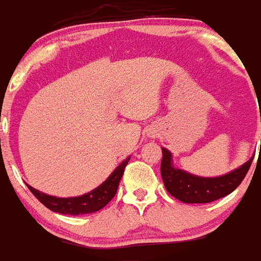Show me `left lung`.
<instances>
[{"label": "left lung", "instance_id": "obj_1", "mask_svg": "<svg viewBox=\"0 0 261 261\" xmlns=\"http://www.w3.org/2000/svg\"><path fill=\"white\" fill-rule=\"evenodd\" d=\"M162 154L161 175L166 190L175 199L186 204H206L230 195L242 183L253 159L252 156L241 167L222 176L202 177L175 168L171 153L166 147H162Z\"/></svg>", "mask_w": 261, "mask_h": 261}]
</instances>
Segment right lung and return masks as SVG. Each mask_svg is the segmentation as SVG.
Returning <instances> with one entry per match:
<instances>
[{
  "label": "right lung",
  "instance_id": "add662e5",
  "mask_svg": "<svg viewBox=\"0 0 261 261\" xmlns=\"http://www.w3.org/2000/svg\"><path fill=\"white\" fill-rule=\"evenodd\" d=\"M129 159H130V156H128L125 161L120 163L115 168V171L107 177V180L96 187L95 190L90 191L89 193H85L82 196H77V197H56V196H49L47 193L40 192L29 184H27V187L34 193L36 199L52 212H56L60 214H70V216L94 213V212H98L105 208L106 205L114 199V196L116 195L117 187L121 180V176L124 174V168L128 165Z\"/></svg>",
  "mask_w": 261,
  "mask_h": 261
}]
</instances>
